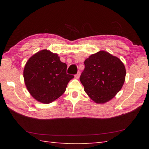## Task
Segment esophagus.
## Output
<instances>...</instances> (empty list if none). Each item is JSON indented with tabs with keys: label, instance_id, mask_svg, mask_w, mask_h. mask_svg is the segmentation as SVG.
Returning a JSON list of instances; mask_svg holds the SVG:
<instances>
[{
	"label": "esophagus",
	"instance_id": "34e87169",
	"mask_svg": "<svg viewBox=\"0 0 149 149\" xmlns=\"http://www.w3.org/2000/svg\"><path fill=\"white\" fill-rule=\"evenodd\" d=\"M80 77V72H78L77 74L75 75V77L76 78V79H79Z\"/></svg>",
	"mask_w": 149,
	"mask_h": 149
}]
</instances>
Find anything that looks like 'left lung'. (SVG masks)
Segmentation results:
<instances>
[{"mask_svg":"<svg viewBox=\"0 0 149 149\" xmlns=\"http://www.w3.org/2000/svg\"><path fill=\"white\" fill-rule=\"evenodd\" d=\"M80 81L95 102L104 104L112 99L124 84L126 70L118 57L100 50L85 60Z\"/></svg>","mask_w":149,"mask_h":149,"instance_id":"obj_1","label":"left lung"}]
</instances>
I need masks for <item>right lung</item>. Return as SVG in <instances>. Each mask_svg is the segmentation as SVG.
I'll list each match as a JSON object with an SVG mask.
<instances>
[{"mask_svg":"<svg viewBox=\"0 0 149 149\" xmlns=\"http://www.w3.org/2000/svg\"><path fill=\"white\" fill-rule=\"evenodd\" d=\"M67 65L58 55L44 49L27 60L24 70V82L33 97L38 102L49 104L65 92L74 75L66 74Z\"/></svg>","mask_w":149,"mask_h":149,"instance_id":"add662e5","label":"right lung"}]
</instances>
